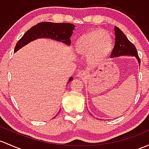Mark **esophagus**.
I'll return each mask as SVG.
<instances>
[{
    "mask_svg": "<svg viewBox=\"0 0 149 149\" xmlns=\"http://www.w3.org/2000/svg\"><path fill=\"white\" fill-rule=\"evenodd\" d=\"M77 77L78 78H83L86 76V71H83V69H80L79 71H78V73H77Z\"/></svg>",
    "mask_w": 149,
    "mask_h": 149,
    "instance_id": "34e87169",
    "label": "esophagus"
}]
</instances>
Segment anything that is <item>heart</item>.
I'll return each mask as SVG.
<instances>
[{"instance_id": "obj_1", "label": "heart", "mask_w": 149, "mask_h": 149, "mask_svg": "<svg viewBox=\"0 0 149 149\" xmlns=\"http://www.w3.org/2000/svg\"><path fill=\"white\" fill-rule=\"evenodd\" d=\"M112 40L104 31L93 29L83 34L76 42V52L83 56H88L91 63L102 61L112 50Z\"/></svg>"}]
</instances>
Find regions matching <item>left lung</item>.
I'll list each match as a JSON object with an SVG mask.
<instances>
[{
    "label": "left lung",
    "instance_id": "8db88e82",
    "mask_svg": "<svg viewBox=\"0 0 149 149\" xmlns=\"http://www.w3.org/2000/svg\"><path fill=\"white\" fill-rule=\"evenodd\" d=\"M114 35H115V43L111 54V58L125 56V55L134 56L138 59L139 63H141L135 46L127 39L124 32L119 27H114Z\"/></svg>",
    "mask_w": 149,
    "mask_h": 149
}]
</instances>
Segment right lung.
<instances>
[{"instance_id": "obj_1", "label": "right lung", "mask_w": 149, "mask_h": 149, "mask_svg": "<svg viewBox=\"0 0 149 149\" xmlns=\"http://www.w3.org/2000/svg\"><path fill=\"white\" fill-rule=\"evenodd\" d=\"M74 27V24L66 23V22L63 23H54L50 22H40L28 29L21 37V39H19L17 43L16 44L14 52H16L32 41L42 37L60 41L69 45L71 44L70 37L73 34ZM73 78H70L68 83L71 82Z\"/></svg>"}]
</instances>
